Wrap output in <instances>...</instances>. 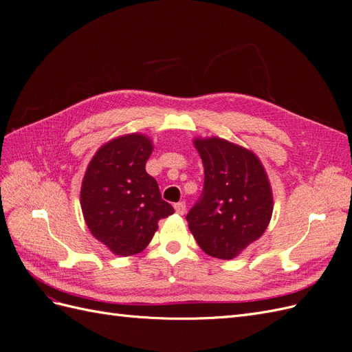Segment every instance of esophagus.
<instances>
[{
	"label": "esophagus",
	"instance_id": "1",
	"mask_svg": "<svg viewBox=\"0 0 352 352\" xmlns=\"http://www.w3.org/2000/svg\"><path fill=\"white\" fill-rule=\"evenodd\" d=\"M175 210H176V212L177 214H180V216H184L185 214V211H186V204L184 201H180V202H176L175 204Z\"/></svg>",
	"mask_w": 352,
	"mask_h": 352
}]
</instances>
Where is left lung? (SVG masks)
Instances as JSON below:
<instances>
[{
  "label": "left lung",
  "instance_id": "1",
  "mask_svg": "<svg viewBox=\"0 0 352 352\" xmlns=\"http://www.w3.org/2000/svg\"><path fill=\"white\" fill-rule=\"evenodd\" d=\"M204 189L188 212L189 230L211 257L232 260L267 229L273 194L267 173L252 151L221 138H197Z\"/></svg>",
  "mask_w": 352,
  "mask_h": 352
}]
</instances>
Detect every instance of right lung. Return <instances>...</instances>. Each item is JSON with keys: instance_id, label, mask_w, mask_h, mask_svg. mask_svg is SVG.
Masks as SVG:
<instances>
[{"instance_id": "right-lung-1", "label": "right lung", "mask_w": 352, "mask_h": 352, "mask_svg": "<svg viewBox=\"0 0 352 352\" xmlns=\"http://www.w3.org/2000/svg\"><path fill=\"white\" fill-rule=\"evenodd\" d=\"M153 148L142 133L114 138L95 153L82 180L85 223L94 238L122 257L144 251L158 220L175 212L145 170Z\"/></svg>"}]
</instances>
